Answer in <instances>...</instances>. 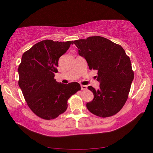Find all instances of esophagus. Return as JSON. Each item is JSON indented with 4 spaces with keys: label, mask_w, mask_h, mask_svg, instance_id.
I'll return each mask as SVG.
<instances>
[{
    "label": "esophagus",
    "mask_w": 153,
    "mask_h": 153,
    "mask_svg": "<svg viewBox=\"0 0 153 153\" xmlns=\"http://www.w3.org/2000/svg\"><path fill=\"white\" fill-rule=\"evenodd\" d=\"M87 86L86 85H81V88H82V90H85L87 89Z\"/></svg>",
    "instance_id": "34e87169"
}]
</instances>
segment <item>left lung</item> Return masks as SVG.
I'll return each instance as SVG.
<instances>
[{"mask_svg": "<svg viewBox=\"0 0 153 153\" xmlns=\"http://www.w3.org/2000/svg\"><path fill=\"white\" fill-rule=\"evenodd\" d=\"M72 43L85 58L89 69L98 71L100 89L88 87L94 99L87 103V109L102 118L115 115L125 105L134 77L130 58L121 45L103 37H89Z\"/></svg>", "mask_w": 153, "mask_h": 153, "instance_id": "8db88e82", "label": "left lung"}]
</instances>
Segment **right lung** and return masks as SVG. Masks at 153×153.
Wrapping results in <instances>:
<instances>
[{
  "label": "right lung",
  "instance_id": "obj_1",
  "mask_svg": "<svg viewBox=\"0 0 153 153\" xmlns=\"http://www.w3.org/2000/svg\"><path fill=\"white\" fill-rule=\"evenodd\" d=\"M72 41L43 40L23 54L18 67V85L27 105L35 115L53 120L66 111L68 100L81 90L78 83L57 82L58 60Z\"/></svg>",
  "mask_w": 153,
  "mask_h": 153
}]
</instances>
